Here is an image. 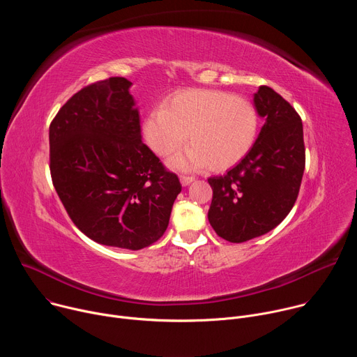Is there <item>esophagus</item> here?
I'll return each instance as SVG.
<instances>
[{
    "label": "esophagus",
    "instance_id": "obj_1",
    "mask_svg": "<svg viewBox=\"0 0 357 357\" xmlns=\"http://www.w3.org/2000/svg\"><path fill=\"white\" fill-rule=\"evenodd\" d=\"M193 181H195L193 176H185V175L181 176V183H182V186H188V185H190Z\"/></svg>",
    "mask_w": 357,
    "mask_h": 357
}]
</instances>
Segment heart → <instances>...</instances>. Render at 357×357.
<instances>
[{
	"instance_id": "obj_1",
	"label": "heart",
	"mask_w": 357,
	"mask_h": 357,
	"mask_svg": "<svg viewBox=\"0 0 357 357\" xmlns=\"http://www.w3.org/2000/svg\"><path fill=\"white\" fill-rule=\"evenodd\" d=\"M257 131L259 116L248 100L211 89L179 91L142 123L145 142L160 157L178 149L188 135L190 145L168 161L178 171L229 169L248 154Z\"/></svg>"
}]
</instances>
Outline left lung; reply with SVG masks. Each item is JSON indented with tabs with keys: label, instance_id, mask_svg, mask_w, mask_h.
Masks as SVG:
<instances>
[{
	"label": "left lung",
	"instance_id": "8db88e82",
	"mask_svg": "<svg viewBox=\"0 0 357 357\" xmlns=\"http://www.w3.org/2000/svg\"><path fill=\"white\" fill-rule=\"evenodd\" d=\"M252 101L264 119L256 142L226 175L208 179L213 189L209 223L230 243H244L277 227L294 206L305 169L298 113L268 86H260Z\"/></svg>",
	"mask_w": 357,
	"mask_h": 357
}]
</instances>
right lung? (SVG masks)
<instances>
[{
    "label": "right lung",
    "instance_id": "obj_1",
    "mask_svg": "<svg viewBox=\"0 0 357 357\" xmlns=\"http://www.w3.org/2000/svg\"><path fill=\"white\" fill-rule=\"evenodd\" d=\"M131 84L110 77L68 100L49 127L50 175L82 233L141 250L167 230L182 186L142 142Z\"/></svg>",
    "mask_w": 357,
    "mask_h": 357
}]
</instances>
